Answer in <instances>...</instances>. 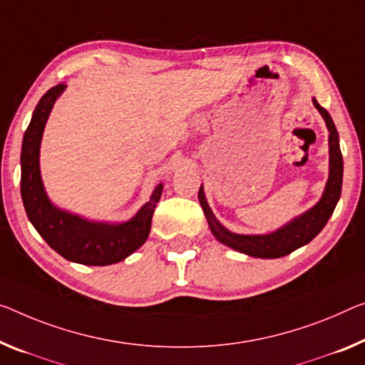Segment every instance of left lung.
I'll return each mask as SVG.
<instances>
[{
  "mask_svg": "<svg viewBox=\"0 0 365 365\" xmlns=\"http://www.w3.org/2000/svg\"><path fill=\"white\" fill-rule=\"evenodd\" d=\"M313 104L319 110V114L323 115L329 132V176L322 199L310 210H307L305 214L294 218L292 222H289L287 225L276 230V232L269 235H238L232 233L217 220L214 212L210 210V207L205 200L204 187L200 186L199 202L202 205V210H204L207 217L212 233H214V237L220 243L248 256L274 259V257L290 255L292 251L299 250L300 246L310 243L322 232L323 227L327 225V222L333 215L334 207L341 197V186H343V155H341L339 135L334 127L331 115L328 114L327 109L318 104L315 98H313Z\"/></svg>",
  "mask_w": 365,
  "mask_h": 365,
  "instance_id": "obj_1",
  "label": "left lung"
}]
</instances>
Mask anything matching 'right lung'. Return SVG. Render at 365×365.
I'll return each mask as SVG.
<instances>
[{"mask_svg": "<svg viewBox=\"0 0 365 365\" xmlns=\"http://www.w3.org/2000/svg\"><path fill=\"white\" fill-rule=\"evenodd\" d=\"M66 85L50 88L34 110L31 124L22 138L21 150V195L24 209L34 228L47 241L50 248L65 259L86 266H108L125 259L147 241L151 228V217L163 192L158 184L137 215L124 223L89 222L60 210L48 200L41 178L38 153L43 127L55 101Z\"/></svg>", "mask_w": 365, "mask_h": 365, "instance_id": "obj_1", "label": "right lung"}]
</instances>
